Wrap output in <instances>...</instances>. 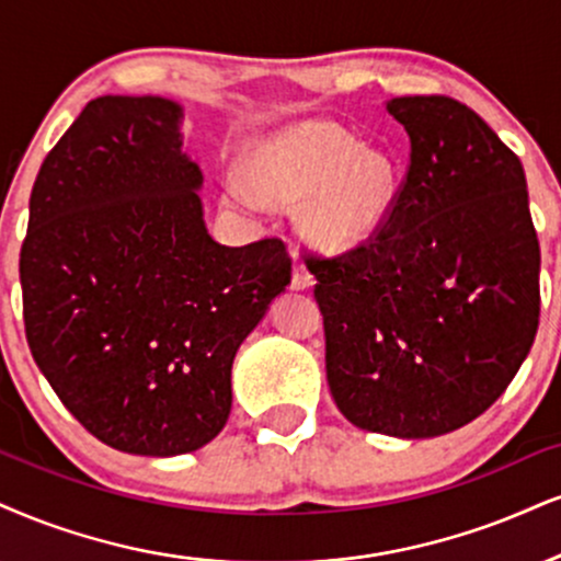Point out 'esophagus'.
Masks as SVG:
<instances>
[{
  "mask_svg": "<svg viewBox=\"0 0 561 561\" xmlns=\"http://www.w3.org/2000/svg\"><path fill=\"white\" fill-rule=\"evenodd\" d=\"M291 286L296 288V291H304V288H312V286H314V275L309 273L304 262H296V265H294Z\"/></svg>",
  "mask_w": 561,
  "mask_h": 561,
  "instance_id": "1",
  "label": "esophagus"
}]
</instances>
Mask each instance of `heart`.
I'll list each match as a JSON object with an SVG mask.
<instances>
[{"mask_svg": "<svg viewBox=\"0 0 561 561\" xmlns=\"http://www.w3.org/2000/svg\"><path fill=\"white\" fill-rule=\"evenodd\" d=\"M254 184L237 182L244 203L304 207V231L322 249H348L377 231L396 197L398 171L382 150H362L354 135L307 122L260 145L252 156Z\"/></svg>", "mask_w": 561, "mask_h": 561, "instance_id": "obj_1", "label": "heart"}]
</instances>
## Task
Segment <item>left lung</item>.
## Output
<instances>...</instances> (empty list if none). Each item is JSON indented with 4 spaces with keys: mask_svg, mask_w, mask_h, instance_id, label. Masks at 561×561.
Listing matches in <instances>:
<instances>
[{
    "mask_svg": "<svg viewBox=\"0 0 561 561\" xmlns=\"http://www.w3.org/2000/svg\"><path fill=\"white\" fill-rule=\"evenodd\" d=\"M387 112L411 153L377 231L335 257L309 254L335 405L366 432L439 437L507 390L541 312V249L523 163L449 95Z\"/></svg>",
    "mask_w": 561,
    "mask_h": 561,
    "instance_id": "8db88e82",
    "label": "left lung"
}]
</instances>
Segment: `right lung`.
<instances>
[{"mask_svg": "<svg viewBox=\"0 0 561 561\" xmlns=\"http://www.w3.org/2000/svg\"><path fill=\"white\" fill-rule=\"evenodd\" d=\"M182 108L101 95L48 150L20 249L25 337L103 445L171 458L218 437L231 364L291 283L280 239L213 241Z\"/></svg>", "mask_w": 561, "mask_h": 561, "instance_id": "right-lung-1", "label": "right lung"}]
</instances>
